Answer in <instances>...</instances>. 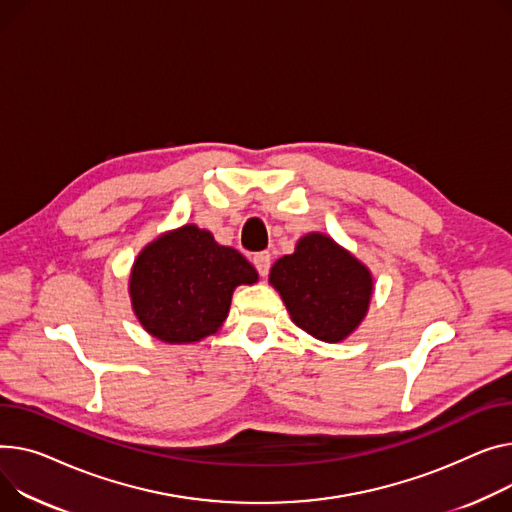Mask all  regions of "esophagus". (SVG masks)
Listing matches in <instances>:
<instances>
[{
    "label": "esophagus",
    "instance_id": "esophagus-1",
    "mask_svg": "<svg viewBox=\"0 0 512 512\" xmlns=\"http://www.w3.org/2000/svg\"><path fill=\"white\" fill-rule=\"evenodd\" d=\"M253 263H255V267H257V271H259V276H267L269 274V265H271V255L267 253V251H261V253H257L255 257H253Z\"/></svg>",
    "mask_w": 512,
    "mask_h": 512
}]
</instances>
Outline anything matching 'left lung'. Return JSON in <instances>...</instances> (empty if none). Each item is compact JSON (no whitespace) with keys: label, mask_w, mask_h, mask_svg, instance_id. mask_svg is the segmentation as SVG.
I'll use <instances>...</instances> for the list:
<instances>
[{"label":"left lung","mask_w":512,"mask_h":512,"mask_svg":"<svg viewBox=\"0 0 512 512\" xmlns=\"http://www.w3.org/2000/svg\"><path fill=\"white\" fill-rule=\"evenodd\" d=\"M269 284L280 292L290 319L327 344L356 331L372 296L368 267L321 232L302 236L292 255L280 257Z\"/></svg>","instance_id":"left-lung-1"}]
</instances>
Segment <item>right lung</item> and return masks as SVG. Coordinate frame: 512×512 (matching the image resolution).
Here are the masks:
<instances>
[{
  "label": "right lung",
  "instance_id": "1",
  "mask_svg": "<svg viewBox=\"0 0 512 512\" xmlns=\"http://www.w3.org/2000/svg\"><path fill=\"white\" fill-rule=\"evenodd\" d=\"M255 267L212 232L185 224L146 245L129 276L133 313L166 344H191L216 333L236 286L257 282Z\"/></svg>",
  "mask_w": 512,
  "mask_h": 512
}]
</instances>
